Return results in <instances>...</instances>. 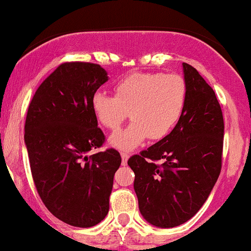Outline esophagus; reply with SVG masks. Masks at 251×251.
I'll return each mask as SVG.
<instances>
[{
    "mask_svg": "<svg viewBox=\"0 0 251 251\" xmlns=\"http://www.w3.org/2000/svg\"><path fill=\"white\" fill-rule=\"evenodd\" d=\"M129 153H126V151H121V158H122V165L125 166L127 163V159H129Z\"/></svg>",
    "mask_w": 251,
    "mask_h": 251,
    "instance_id": "esophagus-1",
    "label": "esophagus"
}]
</instances>
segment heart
Segmentation results:
<instances>
[{
    "label": "heart",
    "mask_w": 251,
    "mask_h": 251,
    "mask_svg": "<svg viewBox=\"0 0 251 251\" xmlns=\"http://www.w3.org/2000/svg\"><path fill=\"white\" fill-rule=\"evenodd\" d=\"M187 88L177 74L135 73L115 85V97L97 92L92 109L100 125L117 130L129 116V127L116 132L111 144L119 149H132L145 139H163L175 129L184 113Z\"/></svg>",
    "instance_id": "1"
}]
</instances>
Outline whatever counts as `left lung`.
<instances>
[{"label":"left lung","mask_w":251,"mask_h":251,"mask_svg":"<svg viewBox=\"0 0 251 251\" xmlns=\"http://www.w3.org/2000/svg\"><path fill=\"white\" fill-rule=\"evenodd\" d=\"M187 88L184 113L166 138L129 158L140 213L162 228L198 213L222 168V109L195 67L182 64ZM162 160V165L155 162Z\"/></svg>","instance_id":"left-lung-1"}]
</instances>
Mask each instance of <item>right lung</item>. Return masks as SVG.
I'll return each mask as SVG.
<instances>
[{"instance_id": "obj_1", "label": "right lung", "mask_w": 251, "mask_h": 251, "mask_svg": "<svg viewBox=\"0 0 251 251\" xmlns=\"http://www.w3.org/2000/svg\"><path fill=\"white\" fill-rule=\"evenodd\" d=\"M108 80L90 62H65L39 85L25 120L33 181L50 213L75 227L96 226L107 216L113 176L121 155L109 148L96 154L106 136L92 109L97 89Z\"/></svg>"}]
</instances>
